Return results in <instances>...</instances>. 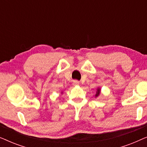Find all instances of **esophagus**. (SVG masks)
<instances>
[{
  "label": "esophagus",
  "instance_id": "34e87169",
  "mask_svg": "<svg viewBox=\"0 0 147 147\" xmlns=\"http://www.w3.org/2000/svg\"><path fill=\"white\" fill-rule=\"evenodd\" d=\"M80 84V82L77 81V80H74L73 82V85L74 86H78Z\"/></svg>",
  "mask_w": 147,
  "mask_h": 147
}]
</instances>
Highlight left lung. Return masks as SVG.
<instances>
[{"mask_svg":"<svg viewBox=\"0 0 147 147\" xmlns=\"http://www.w3.org/2000/svg\"><path fill=\"white\" fill-rule=\"evenodd\" d=\"M100 91H101V89H100V88H97V91H96V95H95V97L96 98L98 97V96L100 95Z\"/></svg>","mask_w":147,"mask_h":147,"instance_id":"obj_1","label":"left lung"}]
</instances>
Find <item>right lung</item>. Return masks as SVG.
Listing matches in <instances>:
<instances>
[{
    "instance_id": "right-lung-1",
    "label": "right lung",
    "mask_w": 147,
    "mask_h": 147,
    "mask_svg": "<svg viewBox=\"0 0 147 147\" xmlns=\"http://www.w3.org/2000/svg\"><path fill=\"white\" fill-rule=\"evenodd\" d=\"M61 94H63V92H61Z\"/></svg>"
}]
</instances>
